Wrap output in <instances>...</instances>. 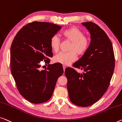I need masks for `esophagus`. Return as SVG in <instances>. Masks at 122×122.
Wrapping results in <instances>:
<instances>
[{"mask_svg":"<svg viewBox=\"0 0 122 122\" xmlns=\"http://www.w3.org/2000/svg\"><path fill=\"white\" fill-rule=\"evenodd\" d=\"M66 67L65 66H63V71H65V69H66Z\"/></svg>","mask_w":122,"mask_h":122,"instance_id":"esophagus-1","label":"esophagus"}]
</instances>
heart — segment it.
<instances>
[{"label":"heart","instance_id":"obj_1","mask_svg":"<svg viewBox=\"0 0 122 122\" xmlns=\"http://www.w3.org/2000/svg\"><path fill=\"white\" fill-rule=\"evenodd\" d=\"M62 35L66 40L71 42L68 52H60L54 57L55 62L63 65H69L76 61L77 55L82 56L87 52L90 46L88 38L76 27H71L62 32ZM51 49L54 52H57L60 46V40L57 35L51 37L50 42Z\"/></svg>","mask_w":122,"mask_h":122}]
</instances>
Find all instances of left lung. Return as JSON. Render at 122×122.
I'll return each mask as SVG.
<instances>
[{
	"label": "left lung",
	"instance_id": "1",
	"mask_svg": "<svg viewBox=\"0 0 122 122\" xmlns=\"http://www.w3.org/2000/svg\"><path fill=\"white\" fill-rule=\"evenodd\" d=\"M82 24L90 32L91 42L87 52L73 66L84 72L80 73L68 67L65 73L70 101L76 106L88 107L107 91L114 72L115 59L112 44L106 32L92 22Z\"/></svg>",
	"mask_w": 122,
	"mask_h": 122
}]
</instances>
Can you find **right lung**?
<instances>
[{"label": "right lung", "instance_id": "1", "mask_svg": "<svg viewBox=\"0 0 122 122\" xmlns=\"http://www.w3.org/2000/svg\"><path fill=\"white\" fill-rule=\"evenodd\" d=\"M61 29L46 22L34 21L20 29L12 42L10 67L19 92L34 104L51 98L58 78L63 73L62 65L55 63L41 70V61L49 63L53 54L50 42Z\"/></svg>", "mask_w": 122, "mask_h": 122}]
</instances>
